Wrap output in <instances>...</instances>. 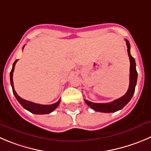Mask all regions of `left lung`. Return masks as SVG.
Here are the masks:
<instances>
[{
    "label": "left lung",
    "mask_w": 151,
    "mask_h": 151,
    "mask_svg": "<svg viewBox=\"0 0 151 151\" xmlns=\"http://www.w3.org/2000/svg\"><path fill=\"white\" fill-rule=\"evenodd\" d=\"M126 44L127 47V53L130 58V84H129V88L127 90V93L118 99L114 100L113 101L109 103H93L91 101H89L87 100L84 99L86 104L93 109L96 111L102 112V113H114L118 110L122 109L133 97L135 92V87L136 85V81H137V72L136 69V62L135 59L130 55V43L125 39Z\"/></svg>",
    "instance_id": "8db88e82"
}]
</instances>
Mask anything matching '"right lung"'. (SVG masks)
Returning <instances> with one entry per match:
<instances>
[{"label": "right lung", "mask_w": 151, "mask_h": 151, "mask_svg": "<svg viewBox=\"0 0 151 151\" xmlns=\"http://www.w3.org/2000/svg\"><path fill=\"white\" fill-rule=\"evenodd\" d=\"M24 48V47H23ZM17 61H15L13 63V65H12V69L10 72V83H11V86L12 87V92H13L14 95H15V98L18 100V102L22 105V107L24 109L27 110L28 111L31 112L32 113H34V114H48L50 113L51 112H52L53 110H55L57 108L58 105H59L60 102H61V99L58 100V101H57L56 103L52 104H36V103L32 102V101H27V100L21 98L17 93L15 92V89H14V85H13V80H12V75H13L14 69H15V64H16Z\"/></svg>", "instance_id": "1"}]
</instances>
